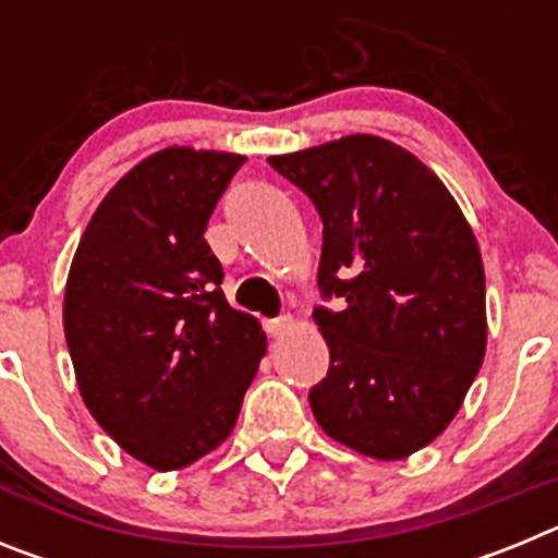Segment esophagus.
I'll return each instance as SVG.
<instances>
[{"instance_id":"1","label":"esophagus","mask_w":558,"mask_h":558,"mask_svg":"<svg viewBox=\"0 0 558 558\" xmlns=\"http://www.w3.org/2000/svg\"><path fill=\"white\" fill-rule=\"evenodd\" d=\"M290 327H293V318H290V315H279V318H268V322H265V332H268L270 338H279V335L288 332Z\"/></svg>"}]
</instances>
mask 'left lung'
I'll use <instances>...</instances> for the list:
<instances>
[{
  "label": "left lung",
  "instance_id": "8db88e82",
  "mask_svg": "<svg viewBox=\"0 0 558 558\" xmlns=\"http://www.w3.org/2000/svg\"><path fill=\"white\" fill-rule=\"evenodd\" d=\"M324 223L315 307L329 372L310 388L329 438L399 461L447 430L486 354V279L441 179L372 133L270 156Z\"/></svg>",
  "mask_w": 558,
  "mask_h": 558
}]
</instances>
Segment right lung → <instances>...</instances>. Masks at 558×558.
<instances>
[{"mask_svg": "<svg viewBox=\"0 0 558 558\" xmlns=\"http://www.w3.org/2000/svg\"><path fill=\"white\" fill-rule=\"evenodd\" d=\"M245 156L165 147L88 220L63 295L77 388L125 452L190 466L234 430L268 340L231 310L206 223Z\"/></svg>", "mask_w": 558, "mask_h": 558, "instance_id": "add662e5", "label": "right lung"}]
</instances>
